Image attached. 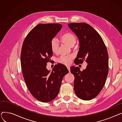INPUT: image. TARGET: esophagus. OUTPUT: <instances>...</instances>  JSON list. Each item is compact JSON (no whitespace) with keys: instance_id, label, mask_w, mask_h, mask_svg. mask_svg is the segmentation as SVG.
I'll return each instance as SVG.
<instances>
[{"instance_id":"obj_1","label":"esophagus","mask_w":122,"mask_h":122,"mask_svg":"<svg viewBox=\"0 0 122 122\" xmlns=\"http://www.w3.org/2000/svg\"><path fill=\"white\" fill-rule=\"evenodd\" d=\"M67 69H68V71H69V72H70V67H69V66H68V67H67Z\"/></svg>"}]
</instances>
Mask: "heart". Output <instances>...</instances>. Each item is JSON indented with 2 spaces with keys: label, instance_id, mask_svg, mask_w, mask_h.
Returning <instances> with one entry per match:
<instances>
[{
  "label": "heart",
  "instance_id": "obj_1",
  "mask_svg": "<svg viewBox=\"0 0 122 122\" xmlns=\"http://www.w3.org/2000/svg\"><path fill=\"white\" fill-rule=\"evenodd\" d=\"M61 40L63 42L67 44L68 46L73 47L76 43V40L74 34L71 33H67L62 36ZM50 47L51 51L53 53L57 52L59 48V42L56 38H53L51 40L50 42ZM72 59V56H61L58 59L57 61L63 65H68L71 63Z\"/></svg>",
  "mask_w": 122,
  "mask_h": 122
}]
</instances>
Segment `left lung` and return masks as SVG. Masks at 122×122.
<instances>
[{
    "label": "left lung",
    "mask_w": 122,
    "mask_h": 122,
    "mask_svg": "<svg viewBox=\"0 0 122 122\" xmlns=\"http://www.w3.org/2000/svg\"><path fill=\"white\" fill-rule=\"evenodd\" d=\"M68 27L78 37L79 50L75 58L76 64L86 60L87 65L81 71L72 66L75 76L74 89L81 99L89 100L95 97L103 88L108 74V54L106 47L97 31L84 23H72Z\"/></svg>",
    "instance_id": "obj_1"
}]
</instances>
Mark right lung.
<instances>
[{"label": "right lung", "mask_w": 122, "mask_h": 122, "mask_svg": "<svg viewBox=\"0 0 122 122\" xmlns=\"http://www.w3.org/2000/svg\"><path fill=\"white\" fill-rule=\"evenodd\" d=\"M59 24H40L32 29L24 41L21 64L23 76L33 97L48 102L59 93L64 76L69 73L67 67L58 64L50 72L46 68L53 52L50 42L61 30Z\"/></svg>", "instance_id": "1"}]
</instances>
